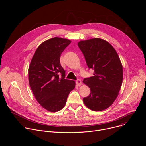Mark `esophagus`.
Instances as JSON below:
<instances>
[{
	"mask_svg": "<svg viewBox=\"0 0 146 146\" xmlns=\"http://www.w3.org/2000/svg\"><path fill=\"white\" fill-rule=\"evenodd\" d=\"M76 84L78 86H81V84H82V82H81V80H77V81H76Z\"/></svg>",
	"mask_w": 146,
	"mask_h": 146,
	"instance_id": "34e87169",
	"label": "esophagus"
}]
</instances>
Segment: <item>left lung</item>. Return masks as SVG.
I'll list each match as a JSON object with an SVG mask.
<instances>
[{
  "mask_svg": "<svg viewBox=\"0 0 146 146\" xmlns=\"http://www.w3.org/2000/svg\"><path fill=\"white\" fill-rule=\"evenodd\" d=\"M77 44L87 66L94 70V76L82 81L91 90L83 102L92 111L105 110L115 101L122 86L123 69L119 56L114 47L102 38L81 40Z\"/></svg>",
  "mask_w": 146,
  "mask_h": 146,
  "instance_id": "1",
  "label": "left lung"
}]
</instances>
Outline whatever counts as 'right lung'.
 <instances>
[{
    "instance_id": "obj_1",
    "label": "right lung",
    "mask_w": 146,
    "mask_h": 146,
    "mask_svg": "<svg viewBox=\"0 0 146 146\" xmlns=\"http://www.w3.org/2000/svg\"><path fill=\"white\" fill-rule=\"evenodd\" d=\"M71 40L54 37L36 49L28 69L29 83L40 105L48 111H60L75 87V81L65 79V70L60 64L62 52Z\"/></svg>"
}]
</instances>
